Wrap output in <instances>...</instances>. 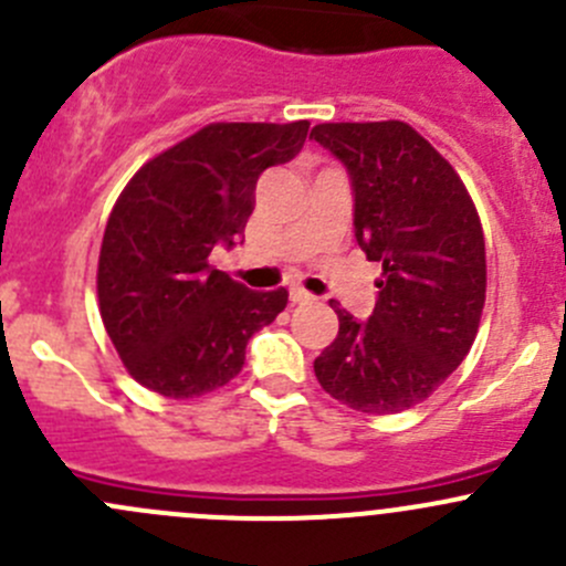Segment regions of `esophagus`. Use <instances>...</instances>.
Here are the masks:
<instances>
[{"label":"esophagus","instance_id":"34e87169","mask_svg":"<svg viewBox=\"0 0 566 566\" xmlns=\"http://www.w3.org/2000/svg\"><path fill=\"white\" fill-rule=\"evenodd\" d=\"M290 301H293V304H312V301H315V295L306 293V290H301V287H293L290 290Z\"/></svg>","mask_w":566,"mask_h":566}]
</instances>
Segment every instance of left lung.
<instances>
[{
    "instance_id": "8db88e82",
    "label": "left lung",
    "mask_w": 566,
    "mask_h": 566,
    "mask_svg": "<svg viewBox=\"0 0 566 566\" xmlns=\"http://www.w3.org/2000/svg\"><path fill=\"white\" fill-rule=\"evenodd\" d=\"M312 136L345 164L356 241L384 262L369 319L334 304L339 334L315 375L358 413H399L430 397L476 339L482 224L452 164L408 123H323Z\"/></svg>"
}]
</instances>
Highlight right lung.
<instances>
[{"label": "right lung", "instance_id": "add662e5", "mask_svg": "<svg viewBox=\"0 0 566 566\" xmlns=\"http://www.w3.org/2000/svg\"><path fill=\"white\" fill-rule=\"evenodd\" d=\"M310 123H213L147 161L119 193L98 260L106 334L130 378L188 399L230 384L247 345L287 306L210 265L247 230L268 167L298 156Z\"/></svg>", "mask_w": 566, "mask_h": 566}]
</instances>
